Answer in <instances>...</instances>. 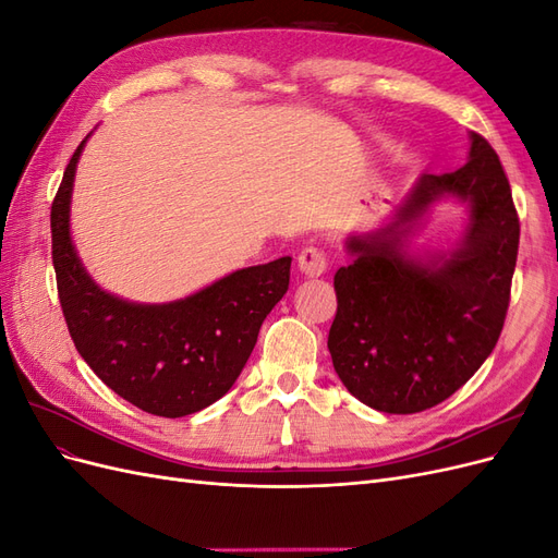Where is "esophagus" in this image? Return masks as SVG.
<instances>
[{
  "label": "esophagus",
  "instance_id": "1",
  "mask_svg": "<svg viewBox=\"0 0 558 558\" xmlns=\"http://www.w3.org/2000/svg\"><path fill=\"white\" fill-rule=\"evenodd\" d=\"M298 267L305 277H320L328 269V258L320 248L307 246L302 248V253L298 256Z\"/></svg>",
  "mask_w": 558,
  "mask_h": 558
}]
</instances>
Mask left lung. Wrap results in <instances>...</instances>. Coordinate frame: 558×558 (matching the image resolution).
Wrapping results in <instances>:
<instances>
[{
    "instance_id": "1",
    "label": "left lung",
    "mask_w": 558,
    "mask_h": 558,
    "mask_svg": "<svg viewBox=\"0 0 558 558\" xmlns=\"http://www.w3.org/2000/svg\"><path fill=\"white\" fill-rule=\"evenodd\" d=\"M447 198L466 205L462 238L447 252H414L411 238ZM344 246L351 263L335 272L328 335L337 377L377 412L435 408L488 359L510 305L519 218L496 150L470 132L461 170L421 174L391 218Z\"/></svg>"
}]
</instances>
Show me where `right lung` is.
Instances as JSON below:
<instances>
[{
  "label": "right lung",
  "instance_id": "right-lung-1",
  "mask_svg": "<svg viewBox=\"0 0 558 558\" xmlns=\"http://www.w3.org/2000/svg\"><path fill=\"white\" fill-rule=\"evenodd\" d=\"M88 137L66 165L50 209L66 328L93 373L134 408L167 418L195 414L240 377L265 316L289 291L291 258L234 269L172 302H132L105 291L83 267L70 226L76 165Z\"/></svg>",
  "mask_w": 558,
  "mask_h": 558
}]
</instances>
